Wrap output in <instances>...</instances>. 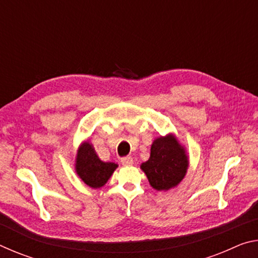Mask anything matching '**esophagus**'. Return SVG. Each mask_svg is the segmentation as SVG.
I'll return each instance as SVG.
<instances>
[{
  "instance_id": "1",
  "label": "esophagus",
  "mask_w": 258,
  "mask_h": 258,
  "mask_svg": "<svg viewBox=\"0 0 258 258\" xmlns=\"http://www.w3.org/2000/svg\"><path fill=\"white\" fill-rule=\"evenodd\" d=\"M121 164H123L124 166H131L133 165V158L132 157H123V158L120 159Z\"/></svg>"
}]
</instances>
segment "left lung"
<instances>
[{
	"label": "left lung",
	"instance_id": "1",
	"mask_svg": "<svg viewBox=\"0 0 258 258\" xmlns=\"http://www.w3.org/2000/svg\"><path fill=\"white\" fill-rule=\"evenodd\" d=\"M140 168L157 191H168L177 186L189 168V156L185 148L172 133L154 140L149 159Z\"/></svg>",
	"mask_w": 258,
	"mask_h": 258
}]
</instances>
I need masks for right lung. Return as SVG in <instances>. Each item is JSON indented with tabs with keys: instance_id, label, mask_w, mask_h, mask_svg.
<instances>
[{
	"instance_id": "right-lung-1",
	"label": "right lung",
	"mask_w": 258,
	"mask_h": 258,
	"mask_svg": "<svg viewBox=\"0 0 258 258\" xmlns=\"http://www.w3.org/2000/svg\"><path fill=\"white\" fill-rule=\"evenodd\" d=\"M118 165L99 158L90 141H83L77 149L75 172L78 177L93 189L102 187L115 172Z\"/></svg>"
}]
</instances>
